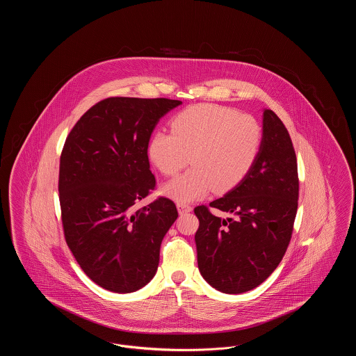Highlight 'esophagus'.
Segmentation results:
<instances>
[{
	"instance_id": "esophagus-1",
	"label": "esophagus",
	"mask_w": 356,
	"mask_h": 356,
	"mask_svg": "<svg viewBox=\"0 0 356 356\" xmlns=\"http://www.w3.org/2000/svg\"><path fill=\"white\" fill-rule=\"evenodd\" d=\"M177 211H179L180 215H184V213H188V212L192 211V207L188 205V204L177 203Z\"/></svg>"
}]
</instances>
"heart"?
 <instances>
[{
  "mask_svg": "<svg viewBox=\"0 0 356 356\" xmlns=\"http://www.w3.org/2000/svg\"><path fill=\"white\" fill-rule=\"evenodd\" d=\"M172 134L159 132L148 145L153 165L173 176L189 163L193 168L163 186L177 203L204 199L212 189L225 193L243 181L259 156L263 131L248 115L212 104L186 108L170 122Z\"/></svg>",
  "mask_w": 356,
  "mask_h": 356,
  "instance_id": "1",
  "label": "heart"
}]
</instances>
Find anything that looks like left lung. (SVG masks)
Masks as SVG:
<instances>
[{
	"label": "left lung",
	"mask_w": 356,
	"mask_h": 356,
	"mask_svg": "<svg viewBox=\"0 0 356 356\" xmlns=\"http://www.w3.org/2000/svg\"><path fill=\"white\" fill-rule=\"evenodd\" d=\"M296 154L287 128L271 109H263V141L254 167L240 184L209 207L195 208L197 266L204 280L224 293L260 286L287 251L298 211Z\"/></svg>",
	"instance_id": "obj_1"
}]
</instances>
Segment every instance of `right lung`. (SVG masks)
<instances>
[{"label":"right lung","instance_id":"1","mask_svg":"<svg viewBox=\"0 0 356 356\" xmlns=\"http://www.w3.org/2000/svg\"><path fill=\"white\" fill-rule=\"evenodd\" d=\"M181 102L111 97L70 131L60 159L58 192L69 250L97 286L129 293L157 271L160 245L177 219L175 203H137L156 186L148 144L154 127Z\"/></svg>","mask_w":356,"mask_h":356}]
</instances>
